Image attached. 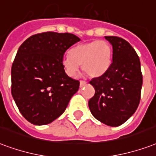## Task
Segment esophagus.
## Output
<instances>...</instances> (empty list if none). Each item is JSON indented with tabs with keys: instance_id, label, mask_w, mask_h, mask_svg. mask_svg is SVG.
Returning a JSON list of instances; mask_svg holds the SVG:
<instances>
[{
	"instance_id": "obj_1",
	"label": "esophagus",
	"mask_w": 156,
	"mask_h": 156,
	"mask_svg": "<svg viewBox=\"0 0 156 156\" xmlns=\"http://www.w3.org/2000/svg\"><path fill=\"white\" fill-rule=\"evenodd\" d=\"M86 84H87V82H85V81H80V87H84V86H85Z\"/></svg>"
}]
</instances>
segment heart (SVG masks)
Instances as JSON below:
<instances>
[{
    "instance_id": "1",
    "label": "heart",
    "mask_w": 156,
    "mask_h": 156,
    "mask_svg": "<svg viewBox=\"0 0 156 156\" xmlns=\"http://www.w3.org/2000/svg\"><path fill=\"white\" fill-rule=\"evenodd\" d=\"M112 61V48L106 41L95 40L80 44L70 51V55L63 58L64 71L73 78L81 64L82 69L90 77H99L107 71Z\"/></svg>"
}]
</instances>
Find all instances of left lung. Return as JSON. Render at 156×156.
Here are the masks:
<instances>
[{
    "label": "left lung",
    "mask_w": 156,
    "mask_h": 156,
    "mask_svg": "<svg viewBox=\"0 0 156 156\" xmlns=\"http://www.w3.org/2000/svg\"><path fill=\"white\" fill-rule=\"evenodd\" d=\"M112 45V62L103 74L89 83L95 94L88 101L91 113L110 126L123 124L136 111L140 100L142 74L136 52L125 40L105 36Z\"/></svg>",
    "instance_id": "1"
}]
</instances>
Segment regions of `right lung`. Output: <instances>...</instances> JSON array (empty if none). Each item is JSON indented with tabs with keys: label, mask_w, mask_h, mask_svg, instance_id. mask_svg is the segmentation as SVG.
<instances>
[{
	"label": "right lung",
	"mask_w": 156,
	"mask_h": 156,
	"mask_svg": "<svg viewBox=\"0 0 156 156\" xmlns=\"http://www.w3.org/2000/svg\"><path fill=\"white\" fill-rule=\"evenodd\" d=\"M80 39L69 33L32 35L17 51L11 67V94L22 116L36 126L61 116L78 92L79 81L65 73L64 53Z\"/></svg>",
	"instance_id": "1"
}]
</instances>
